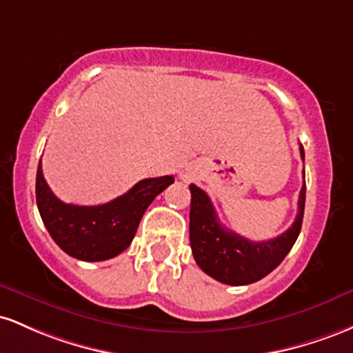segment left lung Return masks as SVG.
<instances>
[{
	"label": "left lung",
	"mask_w": 353,
	"mask_h": 353,
	"mask_svg": "<svg viewBox=\"0 0 353 353\" xmlns=\"http://www.w3.org/2000/svg\"><path fill=\"white\" fill-rule=\"evenodd\" d=\"M300 157L305 160L303 146ZM305 178V170H303ZM190 245L198 267L212 279L227 285L259 282L275 270L292 250L302 228L305 210V181L299 196V213L287 232L267 241H250L227 230L219 221L207 193L190 185Z\"/></svg>",
	"instance_id": "obj_1"
}]
</instances>
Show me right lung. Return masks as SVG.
Masks as SVG:
<instances>
[{"mask_svg": "<svg viewBox=\"0 0 353 353\" xmlns=\"http://www.w3.org/2000/svg\"><path fill=\"white\" fill-rule=\"evenodd\" d=\"M173 181L170 175L146 178L108 203L80 207L65 203L51 192L39 160L37 203L43 223L63 252L83 262H101L130 247L146 208Z\"/></svg>", "mask_w": 353, "mask_h": 353, "instance_id": "1", "label": "right lung"}]
</instances>
